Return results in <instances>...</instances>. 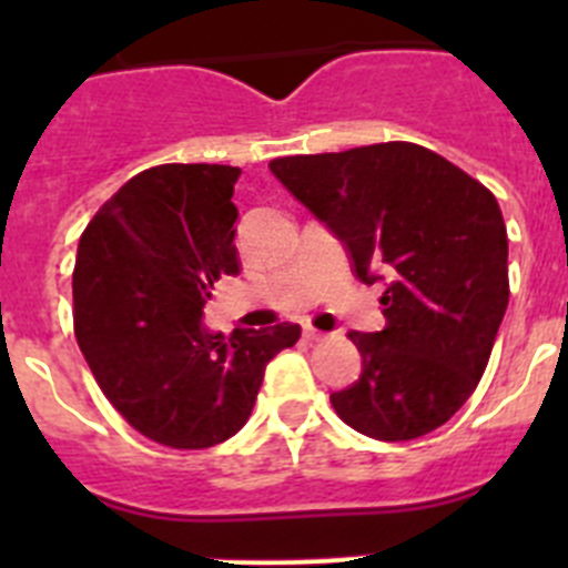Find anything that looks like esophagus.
<instances>
[{
  "instance_id": "1",
  "label": "esophagus",
  "mask_w": 568,
  "mask_h": 568,
  "mask_svg": "<svg viewBox=\"0 0 568 568\" xmlns=\"http://www.w3.org/2000/svg\"><path fill=\"white\" fill-rule=\"evenodd\" d=\"M324 335H327V333H321V329H315V327H304V338H307V341H321Z\"/></svg>"
}]
</instances>
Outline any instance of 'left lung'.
Segmentation results:
<instances>
[{"label": "left lung", "mask_w": 568, "mask_h": 568, "mask_svg": "<svg viewBox=\"0 0 568 568\" xmlns=\"http://www.w3.org/2000/svg\"><path fill=\"white\" fill-rule=\"evenodd\" d=\"M270 170L329 227L364 284L386 281V327L349 333L361 375L329 395L355 433L413 440L466 404L509 304V244L495 195L409 142L287 155Z\"/></svg>", "instance_id": "1"}]
</instances>
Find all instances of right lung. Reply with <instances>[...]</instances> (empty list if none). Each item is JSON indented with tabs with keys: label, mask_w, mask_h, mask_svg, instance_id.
Listing matches in <instances>:
<instances>
[{
	"label": "right lung",
	"mask_w": 568,
	"mask_h": 568,
	"mask_svg": "<svg viewBox=\"0 0 568 568\" xmlns=\"http://www.w3.org/2000/svg\"><path fill=\"white\" fill-rule=\"evenodd\" d=\"M227 164H159L133 175L79 239L73 327L115 413L155 444L207 449L253 413L270 361L298 324L204 327L213 284L239 275Z\"/></svg>",
	"instance_id": "1"
}]
</instances>
